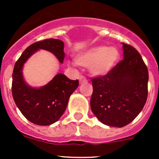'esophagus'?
Instances as JSON below:
<instances>
[{"label": "esophagus", "mask_w": 159, "mask_h": 159, "mask_svg": "<svg viewBox=\"0 0 159 159\" xmlns=\"http://www.w3.org/2000/svg\"><path fill=\"white\" fill-rule=\"evenodd\" d=\"M87 81L86 78L83 76H80L79 77V83L80 84H83V83H85Z\"/></svg>", "instance_id": "esophagus-1"}]
</instances>
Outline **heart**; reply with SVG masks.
<instances>
[{
	"mask_svg": "<svg viewBox=\"0 0 159 159\" xmlns=\"http://www.w3.org/2000/svg\"><path fill=\"white\" fill-rule=\"evenodd\" d=\"M120 51L116 47L98 45L78 53L75 61H68L70 66L79 65L89 68V72L94 77H103L108 75L118 65Z\"/></svg>",
	"mask_w": 159,
	"mask_h": 159,
	"instance_id": "1",
	"label": "heart"
}]
</instances>
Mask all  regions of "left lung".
<instances>
[{"instance_id":"obj_1","label":"left lung","mask_w":159,"mask_h":159,"mask_svg":"<svg viewBox=\"0 0 159 159\" xmlns=\"http://www.w3.org/2000/svg\"><path fill=\"white\" fill-rule=\"evenodd\" d=\"M122 45L124 59L108 75L91 79V111L102 123L118 128L139 115L148 97V68L137 50Z\"/></svg>"}]
</instances>
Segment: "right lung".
Masks as SVG:
<instances>
[{"instance_id": "right-lung-1", "label": "right lung", "mask_w": 159, "mask_h": 159, "mask_svg": "<svg viewBox=\"0 0 159 159\" xmlns=\"http://www.w3.org/2000/svg\"><path fill=\"white\" fill-rule=\"evenodd\" d=\"M39 50L52 53L60 63H63L65 52L62 41L50 38L32 44L14 65L12 95L18 109L28 121L38 125H50L58 121L64 114L70 96L78 87V80L73 81L60 73L45 85L40 88L29 85L23 76L24 65Z\"/></svg>"}]
</instances>
